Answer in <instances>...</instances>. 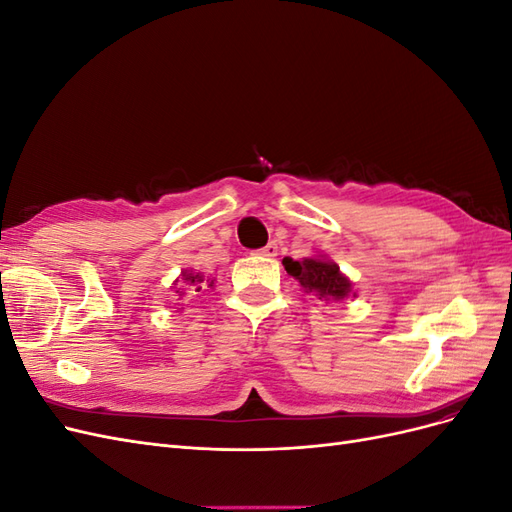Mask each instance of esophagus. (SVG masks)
I'll list each match as a JSON object with an SVG mask.
<instances>
[{"mask_svg":"<svg viewBox=\"0 0 512 512\" xmlns=\"http://www.w3.org/2000/svg\"><path fill=\"white\" fill-rule=\"evenodd\" d=\"M258 254H260V256H267V258L277 256V243H269V245H265V247H262V250H258Z\"/></svg>","mask_w":512,"mask_h":512,"instance_id":"esophagus-1","label":"esophagus"}]
</instances>
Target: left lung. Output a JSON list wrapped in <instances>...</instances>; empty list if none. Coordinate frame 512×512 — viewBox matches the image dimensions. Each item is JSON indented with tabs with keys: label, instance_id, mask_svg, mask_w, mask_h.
Returning <instances> with one entry per match:
<instances>
[{
	"label": "left lung",
	"instance_id": "8db88e82",
	"mask_svg": "<svg viewBox=\"0 0 512 512\" xmlns=\"http://www.w3.org/2000/svg\"><path fill=\"white\" fill-rule=\"evenodd\" d=\"M284 267L305 288V292H314L318 299L342 301L352 292V282L339 271L335 262L324 256L303 260L284 258Z\"/></svg>",
	"mask_w": 512,
	"mask_h": 512
}]
</instances>
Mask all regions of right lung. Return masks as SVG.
Here are the masks:
<instances>
[{
  "mask_svg": "<svg viewBox=\"0 0 512 512\" xmlns=\"http://www.w3.org/2000/svg\"><path fill=\"white\" fill-rule=\"evenodd\" d=\"M181 280L185 282V286L188 288H192L194 292H200L203 288H211L213 286V280H205V275H200V273H192V271H183L181 273ZM179 282V280H177ZM179 292V297H183V288H179L177 290Z\"/></svg>",
  "mask_w": 512,
  "mask_h": 512,
  "instance_id": "1",
  "label": "right lung"
}]
</instances>
